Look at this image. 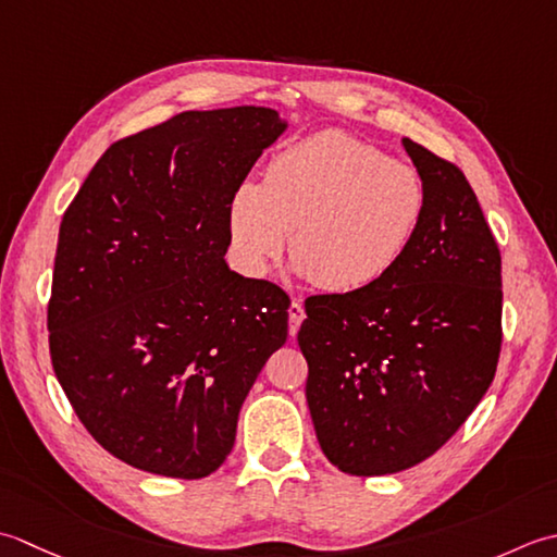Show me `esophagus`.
I'll return each instance as SVG.
<instances>
[{"label": "esophagus", "instance_id": "34e87169", "mask_svg": "<svg viewBox=\"0 0 557 557\" xmlns=\"http://www.w3.org/2000/svg\"><path fill=\"white\" fill-rule=\"evenodd\" d=\"M302 320H305L302 302H300V300H293L290 308H288V332H290V336L298 334V329H300Z\"/></svg>", "mask_w": 557, "mask_h": 557}]
</instances>
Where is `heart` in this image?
Listing matches in <instances>:
<instances>
[{"instance_id":"b5f03b06","label":"heart","mask_w":557,"mask_h":557,"mask_svg":"<svg viewBox=\"0 0 557 557\" xmlns=\"http://www.w3.org/2000/svg\"><path fill=\"white\" fill-rule=\"evenodd\" d=\"M425 211L418 168L329 129L271 158L262 185L233 191L228 237L245 274L264 276L293 233L295 264L317 288L356 293L401 264Z\"/></svg>"}]
</instances>
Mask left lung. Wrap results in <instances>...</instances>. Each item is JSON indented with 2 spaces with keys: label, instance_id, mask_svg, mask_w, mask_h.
Returning a JSON list of instances; mask_svg holds the SVG:
<instances>
[{
  "label": "left lung",
  "instance_id": "1",
  "mask_svg": "<svg viewBox=\"0 0 557 557\" xmlns=\"http://www.w3.org/2000/svg\"><path fill=\"white\" fill-rule=\"evenodd\" d=\"M428 187L421 231L387 278L305 300L298 344L326 459L350 475L411 469L491 387L503 346V257L461 170L404 139Z\"/></svg>",
  "mask_w": 557,
  "mask_h": 557
}]
</instances>
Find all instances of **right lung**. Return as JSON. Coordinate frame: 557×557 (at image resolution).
<instances>
[{
	"label": "right lung",
	"mask_w": 557,
	"mask_h": 557,
	"mask_svg": "<svg viewBox=\"0 0 557 557\" xmlns=\"http://www.w3.org/2000/svg\"><path fill=\"white\" fill-rule=\"evenodd\" d=\"M283 129L271 108L180 112L112 144L62 215L52 368L90 437L134 469H219L286 344L288 293L223 259L233 191Z\"/></svg>",
	"instance_id": "1"
}]
</instances>
